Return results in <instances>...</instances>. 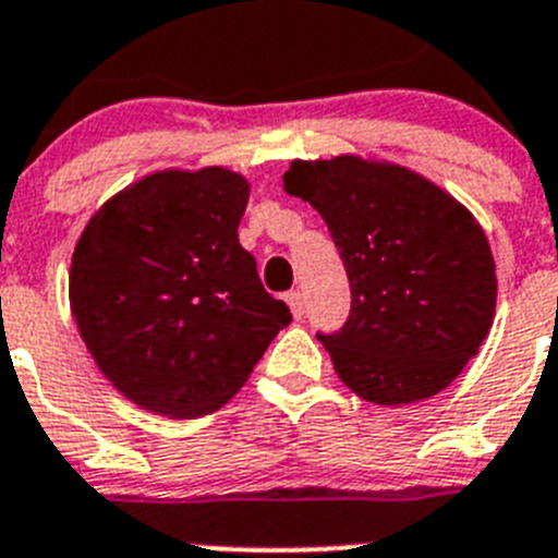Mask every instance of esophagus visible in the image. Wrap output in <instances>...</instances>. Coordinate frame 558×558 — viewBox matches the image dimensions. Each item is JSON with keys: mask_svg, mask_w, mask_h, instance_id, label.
<instances>
[{"mask_svg": "<svg viewBox=\"0 0 558 558\" xmlns=\"http://www.w3.org/2000/svg\"><path fill=\"white\" fill-rule=\"evenodd\" d=\"M286 303H289V308H291V314H294V319H303V314H305L303 291H300V289L289 291V294H286Z\"/></svg>", "mask_w": 558, "mask_h": 558, "instance_id": "1", "label": "esophagus"}]
</instances>
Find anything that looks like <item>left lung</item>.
Returning <instances> with one entry per match:
<instances>
[{
  "label": "left lung",
  "instance_id": "left-lung-1",
  "mask_svg": "<svg viewBox=\"0 0 558 558\" xmlns=\"http://www.w3.org/2000/svg\"><path fill=\"white\" fill-rule=\"evenodd\" d=\"M283 189L319 210L350 280V316L316 333L359 398L414 403L478 353L495 316V260L464 205L395 163L294 160Z\"/></svg>",
  "mask_w": 558,
  "mask_h": 558
}]
</instances>
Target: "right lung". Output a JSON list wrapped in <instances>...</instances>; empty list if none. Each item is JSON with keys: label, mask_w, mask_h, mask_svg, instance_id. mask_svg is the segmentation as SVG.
<instances>
[{"label": "right lung", "mask_w": 558, "mask_h": 558, "mask_svg": "<svg viewBox=\"0 0 558 558\" xmlns=\"http://www.w3.org/2000/svg\"><path fill=\"white\" fill-rule=\"evenodd\" d=\"M247 199L242 174L169 169L85 225L69 272L74 323L135 405L178 420L217 411L291 323L239 244Z\"/></svg>", "instance_id": "add662e5"}]
</instances>
